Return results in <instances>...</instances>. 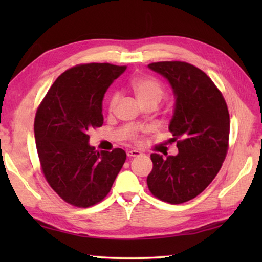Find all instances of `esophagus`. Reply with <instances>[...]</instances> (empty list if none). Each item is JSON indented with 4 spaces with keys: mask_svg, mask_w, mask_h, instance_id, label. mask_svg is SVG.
<instances>
[{
    "mask_svg": "<svg viewBox=\"0 0 262 262\" xmlns=\"http://www.w3.org/2000/svg\"><path fill=\"white\" fill-rule=\"evenodd\" d=\"M140 155H141V152L137 151V150H129V151H127V157H129V158L137 157V156H140Z\"/></svg>",
    "mask_w": 262,
    "mask_h": 262,
    "instance_id": "34e87169",
    "label": "esophagus"
}]
</instances>
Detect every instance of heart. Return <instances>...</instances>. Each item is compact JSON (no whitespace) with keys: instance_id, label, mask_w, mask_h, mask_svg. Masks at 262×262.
Instances as JSON below:
<instances>
[{"instance_id":"1","label":"heart","mask_w":262,"mask_h":262,"mask_svg":"<svg viewBox=\"0 0 262 262\" xmlns=\"http://www.w3.org/2000/svg\"><path fill=\"white\" fill-rule=\"evenodd\" d=\"M130 89L132 91L134 92L135 97L137 100L140 101L142 106L148 105V104H154L156 105L162 100L164 96V86L163 84L158 81L157 78L149 77V76H141L136 77L130 82ZM119 99H120V96H119L118 92H114V94L108 97L107 100V110L108 112H113L117 107L119 103ZM133 142L134 143H141L142 139L139 134L133 135Z\"/></svg>"}]
</instances>
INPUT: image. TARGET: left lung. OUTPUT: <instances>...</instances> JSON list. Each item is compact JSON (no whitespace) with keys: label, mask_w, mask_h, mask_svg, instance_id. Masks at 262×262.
Returning <instances> with one entry per match:
<instances>
[{"label":"left lung","mask_w":262,"mask_h":262,"mask_svg":"<svg viewBox=\"0 0 262 262\" xmlns=\"http://www.w3.org/2000/svg\"><path fill=\"white\" fill-rule=\"evenodd\" d=\"M148 67L173 89L176 107L168 129L179 152L166 158L151 154L147 184L154 196L179 205L202 193L221 170L229 149L228 106L210 77L193 64L162 61Z\"/></svg>","instance_id":"left-lung-1"}]
</instances>
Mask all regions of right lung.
Returning <instances> with one entry per match:
<instances>
[{"mask_svg":"<svg viewBox=\"0 0 262 262\" xmlns=\"http://www.w3.org/2000/svg\"><path fill=\"white\" fill-rule=\"evenodd\" d=\"M126 66L84 63L62 73L39 105L34 137L43 177L67 203L88 208L103 201L126 161L125 150L98 151L89 130L103 126L106 90Z\"/></svg>","mask_w":262,"mask_h":262,"instance_id":"1","label":"right lung"}]
</instances>
